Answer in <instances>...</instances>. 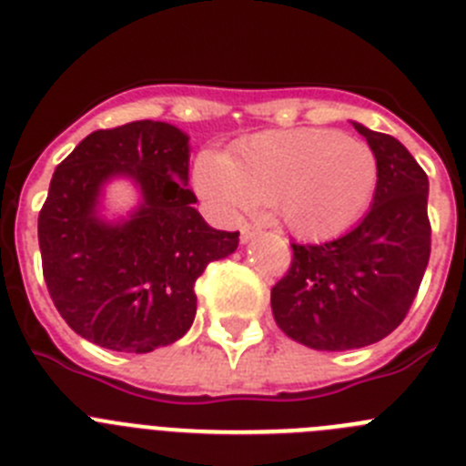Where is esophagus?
<instances>
[{
    "instance_id": "esophagus-1",
    "label": "esophagus",
    "mask_w": 466,
    "mask_h": 466,
    "mask_svg": "<svg viewBox=\"0 0 466 466\" xmlns=\"http://www.w3.org/2000/svg\"><path fill=\"white\" fill-rule=\"evenodd\" d=\"M258 236V228L257 226H252V224H245L240 228V240L242 242H249L252 240V238H257Z\"/></svg>"
}]
</instances>
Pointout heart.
I'll return each mask as SVG.
<instances>
[{
    "label": "heart",
    "instance_id": "obj_1",
    "mask_svg": "<svg viewBox=\"0 0 466 466\" xmlns=\"http://www.w3.org/2000/svg\"><path fill=\"white\" fill-rule=\"evenodd\" d=\"M196 184L228 219L273 208L296 238L324 240L348 230L371 205L378 158L361 139L300 127L257 135L226 158L203 154Z\"/></svg>",
    "mask_w": 466,
    "mask_h": 466
}]
</instances>
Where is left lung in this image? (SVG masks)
<instances>
[{
    "label": "left lung",
    "mask_w": 466,
    "mask_h": 466,
    "mask_svg": "<svg viewBox=\"0 0 466 466\" xmlns=\"http://www.w3.org/2000/svg\"><path fill=\"white\" fill-rule=\"evenodd\" d=\"M355 127L378 158L371 209L336 240L291 242L289 270L270 291L278 327L329 352L390 336L413 306L431 249L425 170L392 135Z\"/></svg>",
    "instance_id": "8db88e82"
}]
</instances>
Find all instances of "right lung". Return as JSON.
I'll return each instance as SVG.
<instances>
[{
    "mask_svg": "<svg viewBox=\"0 0 466 466\" xmlns=\"http://www.w3.org/2000/svg\"><path fill=\"white\" fill-rule=\"evenodd\" d=\"M188 137L160 121L95 130L56 167L39 212L48 294L81 339L116 352L179 340L196 317L193 284L238 249V230L208 226L188 184ZM130 176L143 205L121 225L96 217L101 184Z\"/></svg>",
    "mask_w": 466,
    "mask_h": 466,
    "instance_id": "add662e5",
    "label": "right lung"
}]
</instances>
